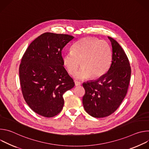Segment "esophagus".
Wrapping results in <instances>:
<instances>
[{"instance_id":"34e87169","label":"esophagus","mask_w":149,"mask_h":149,"mask_svg":"<svg viewBox=\"0 0 149 149\" xmlns=\"http://www.w3.org/2000/svg\"><path fill=\"white\" fill-rule=\"evenodd\" d=\"M75 86H79L81 85V83L78 81H75Z\"/></svg>"}]
</instances>
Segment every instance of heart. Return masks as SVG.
<instances>
[{
	"label": "heart",
	"instance_id": "obj_1",
	"mask_svg": "<svg viewBox=\"0 0 149 149\" xmlns=\"http://www.w3.org/2000/svg\"><path fill=\"white\" fill-rule=\"evenodd\" d=\"M112 61V49L107 41L95 38H84L74 44L72 51L63 55V64L68 72L73 75L81 65V68L75 73L78 79L91 77L98 78L109 70Z\"/></svg>",
	"mask_w": 149,
	"mask_h": 149
}]
</instances>
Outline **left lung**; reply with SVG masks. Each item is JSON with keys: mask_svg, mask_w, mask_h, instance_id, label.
I'll return each mask as SVG.
<instances>
[{"mask_svg": "<svg viewBox=\"0 0 149 149\" xmlns=\"http://www.w3.org/2000/svg\"><path fill=\"white\" fill-rule=\"evenodd\" d=\"M113 54L108 72L99 79L84 82L82 103L85 110L95 118L107 117L120 105L128 90L131 77L130 62L118 42L109 37Z\"/></svg>", "mask_w": 149, "mask_h": 149, "instance_id": "1", "label": "left lung"}]
</instances>
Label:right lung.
Listing matches in <instances>:
<instances>
[{
    "label": "right lung",
    "mask_w": 149,
    "mask_h": 149,
    "mask_svg": "<svg viewBox=\"0 0 149 149\" xmlns=\"http://www.w3.org/2000/svg\"><path fill=\"white\" fill-rule=\"evenodd\" d=\"M74 36L45 32L32 41L19 65L20 84L29 107L45 117L63 109V94L75 86L63 66L62 50Z\"/></svg>",
    "instance_id": "right-lung-1"
}]
</instances>
